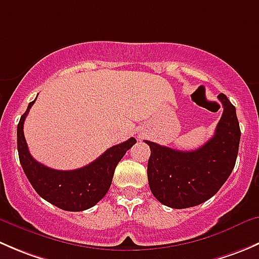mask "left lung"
I'll return each mask as SVG.
<instances>
[{"mask_svg": "<svg viewBox=\"0 0 259 259\" xmlns=\"http://www.w3.org/2000/svg\"><path fill=\"white\" fill-rule=\"evenodd\" d=\"M218 99L223 114L215 133L197 150L180 151L145 140L151 150L149 187L166 207L184 209L202 204L221 189L236 165L241 140L236 108L224 94Z\"/></svg>", "mask_w": 259, "mask_h": 259, "instance_id": "8db88e82", "label": "left lung"}]
</instances>
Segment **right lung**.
<instances>
[{
  "mask_svg": "<svg viewBox=\"0 0 259 259\" xmlns=\"http://www.w3.org/2000/svg\"><path fill=\"white\" fill-rule=\"evenodd\" d=\"M35 101L36 99L28 104L27 110L21 116L17 125L18 158L26 177L41 198L60 209L81 211L94 207L105 197L117 163L137 140L130 138L121 144L111 146L96 160L80 169H51L32 158L23 135V122Z\"/></svg>",
  "mask_w": 259,
  "mask_h": 259,
  "instance_id": "right-lung-1",
  "label": "right lung"
}]
</instances>
